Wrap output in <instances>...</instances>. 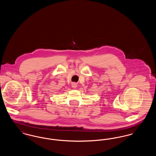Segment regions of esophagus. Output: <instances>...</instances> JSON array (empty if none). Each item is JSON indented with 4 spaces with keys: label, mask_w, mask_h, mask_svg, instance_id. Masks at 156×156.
<instances>
[{
    "label": "esophagus",
    "mask_w": 156,
    "mask_h": 156,
    "mask_svg": "<svg viewBox=\"0 0 156 156\" xmlns=\"http://www.w3.org/2000/svg\"><path fill=\"white\" fill-rule=\"evenodd\" d=\"M72 85V87H73V88H76V87H77V84H76V83H74H74H72V85Z\"/></svg>",
    "instance_id": "34e87169"
}]
</instances>
